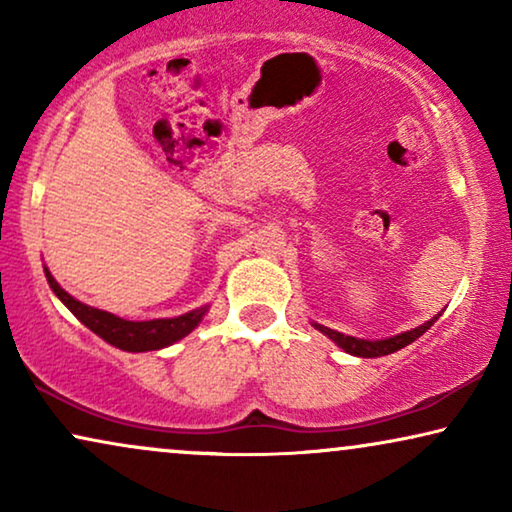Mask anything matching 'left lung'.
<instances>
[{
	"instance_id": "obj_1",
	"label": "left lung",
	"mask_w": 512,
	"mask_h": 512,
	"mask_svg": "<svg viewBox=\"0 0 512 512\" xmlns=\"http://www.w3.org/2000/svg\"><path fill=\"white\" fill-rule=\"evenodd\" d=\"M438 317L440 314H436L431 321H426V324L412 328V331L391 335V338H384V340L354 338V335H345L340 331H333V328H328V326H321V324H317V321H312V326L324 335H328V338H331L340 349H345L347 354L361 356V359H375V356H387V354L398 352V349L408 347L410 342H415L419 338V335H424L426 331H429V328L438 321Z\"/></svg>"
}]
</instances>
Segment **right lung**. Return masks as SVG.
<instances>
[{
    "label": "right lung",
    "mask_w": 512,
    "mask_h": 512,
    "mask_svg": "<svg viewBox=\"0 0 512 512\" xmlns=\"http://www.w3.org/2000/svg\"><path fill=\"white\" fill-rule=\"evenodd\" d=\"M44 272H46L48 286H51L55 296L62 300V305H65L83 326H88L90 331L100 335L104 342L123 349V352H156V349L170 347L181 338H186L191 331H195L202 317H205L209 310V305H202L198 310L179 314V317H172V319L128 321L123 317H116V314H111L107 310H100V307L86 305L81 303V300H76L74 296H69V293L55 282V277L51 275V270H48L46 265H44Z\"/></svg>",
    "instance_id": "obj_1"
}]
</instances>
